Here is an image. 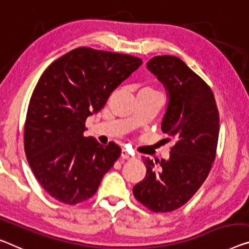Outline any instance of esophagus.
Masks as SVG:
<instances>
[{"mask_svg": "<svg viewBox=\"0 0 249 249\" xmlns=\"http://www.w3.org/2000/svg\"><path fill=\"white\" fill-rule=\"evenodd\" d=\"M121 157L124 159H131V158H133V156L131 154H129V152L125 150V149H122V150H121Z\"/></svg>", "mask_w": 249, "mask_h": 249, "instance_id": "34e87169", "label": "esophagus"}]
</instances>
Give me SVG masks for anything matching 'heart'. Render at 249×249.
Returning <instances> with one entry per match:
<instances>
[{
    "label": "heart",
    "mask_w": 249,
    "mask_h": 249,
    "mask_svg": "<svg viewBox=\"0 0 249 249\" xmlns=\"http://www.w3.org/2000/svg\"><path fill=\"white\" fill-rule=\"evenodd\" d=\"M146 89H147V90H150V91H154V90L151 89V88H146Z\"/></svg>",
    "instance_id": "obj_1"
}]
</instances>
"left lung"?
Segmentation results:
<instances>
[{
  "instance_id": "left-lung-1",
  "label": "left lung",
  "mask_w": 249,
  "mask_h": 249,
  "mask_svg": "<svg viewBox=\"0 0 249 249\" xmlns=\"http://www.w3.org/2000/svg\"><path fill=\"white\" fill-rule=\"evenodd\" d=\"M147 69L167 91L161 130L176 143L169 159L154 162L143 157L147 174L133 187V196L152 212L168 213L185 205L207 178L216 157L219 113L212 89L177 56H155Z\"/></svg>"
}]
</instances>
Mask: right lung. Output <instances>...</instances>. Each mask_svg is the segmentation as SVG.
<instances>
[{
    "label": "right lung",
    "instance_id": "add662e5",
    "mask_svg": "<svg viewBox=\"0 0 249 249\" xmlns=\"http://www.w3.org/2000/svg\"><path fill=\"white\" fill-rule=\"evenodd\" d=\"M141 63L132 55L76 48L41 75L26 113L24 149L37 181L54 199H89L119 158L117 143L103 146L83 136L86 120Z\"/></svg>",
    "mask_w": 249,
    "mask_h": 249
}]
</instances>
